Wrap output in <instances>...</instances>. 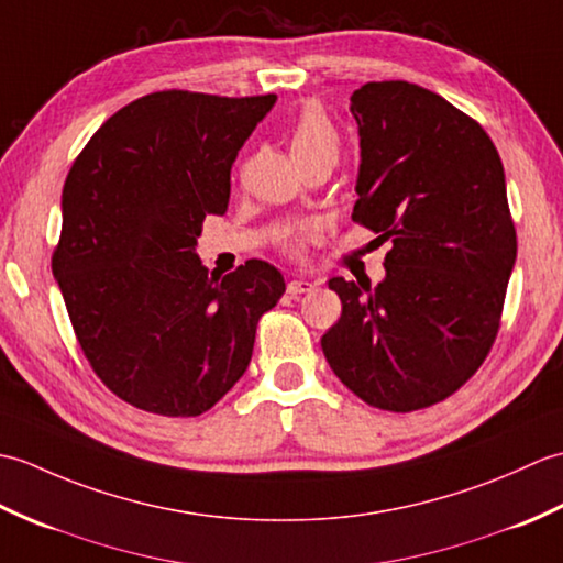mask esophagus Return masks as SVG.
Here are the masks:
<instances>
[{
    "mask_svg": "<svg viewBox=\"0 0 563 563\" xmlns=\"http://www.w3.org/2000/svg\"><path fill=\"white\" fill-rule=\"evenodd\" d=\"M314 288H317V285L309 283V280H290V283H288V292H290L292 297L307 295V292H312Z\"/></svg>",
    "mask_w": 563,
    "mask_h": 563,
    "instance_id": "34e87169",
    "label": "esophagus"
}]
</instances>
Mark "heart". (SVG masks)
I'll return each mask as SVG.
<instances>
[{"label": "heart", "instance_id": "1", "mask_svg": "<svg viewBox=\"0 0 563 563\" xmlns=\"http://www.w3.org/2000/svg\"><path fill=\"white\" fill-rule=\"evenodd\" d=\"M288 142L292 157L300 166L314 159L336 162L341 152L339 128L321 106H305L288 130ZM305 239L307 230L292 232L290 236H285V249H288L290 254H300Z\"/></svg>", "mask_w": 563, "mask_h": 563}]
</instances>
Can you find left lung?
Wrapping results in <instances>:
<instances>
[{"mask_svg": "<svg viewBox=\"0 0 563 563\" xmlns=\"http://www.w3.org/2000/svg\"><path fill=\"white\" fill-rule=\"evenodd\" d=\"M361 174L353 222L389 242L375 290L343 278L321 336L333 373L382 411L457 391L498 336L518 236L498 150L472 115L411 81L353 91Z\"/></svg>", "mask_w": 563, "mask_h": 563, "instance_id": "left-lung-1", "label": "left lung"}]
</instances>
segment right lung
<instances>
[{
  "instance_id": "right-lung-1",
  "label": "right lung",
  "mask_w": 563,
  "mask_h": 563,
  "mask_svg": "<svg viewBox=\"0 0 563 563\" xmlns=\"http://www.w3.org/2000/svg\"><path fill=\"white\" fill-rule=\"evenodd\" d=\"M275 103L164 89L113 113L71 164L53 273L97 377L147 413L212 409L246 373L283 275L251 258L224 278L196 256L206 214Z\"/></svg>"
}]
</instances>
